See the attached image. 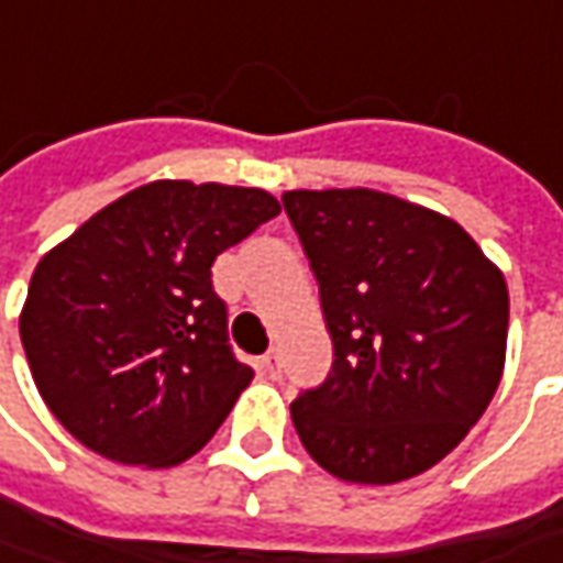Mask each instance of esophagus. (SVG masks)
Returning a JSON list of instances; mask_svg holds the SVG:
<instances>
[{
    "mask_svg": "<svg viewBox=\"0 0 563 563\" xmlns=\"http://www.w3.org/2000/svg\"><path fill=\"white\" fill-rule=\"evenodd\" d=\"M280 368H283V365H280V353H277V350H271V353L257 358V372H261L264 378L277 380V378H280Z\"/></svg>",
    "mask_w": 563,
    "mask_h": 563,
    "instance_id": "esophagus-1",
    "label": "esophagus"
}]
</instances>
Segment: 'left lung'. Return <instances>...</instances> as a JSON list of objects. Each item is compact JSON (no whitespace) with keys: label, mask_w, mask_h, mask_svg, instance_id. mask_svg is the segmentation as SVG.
Returning <instances> with one entry per match:
<instances>
[{"label":"left lung","mask_w":563,"mask_h":563,"mask_svg":"<svg viewBox=\"0 0 563 563\" xmlns=\"http://www.w3.org/2000/svg\"><path fill=\"white\" fill-rule=\"evenodd\" d=\"M283 208L321 289L328 380L289 406L330 476L394 485L441 463L488 409L507 283L456 220L375 188H296Z\"/></svg>","instance_id":"8db88e82"}]
</instances>
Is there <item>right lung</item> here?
<instances>
[{
    "label": "right lung",
    "instance_id": "right-lung-1",
    "mask_svg": "<svg viewBox=\"0 0 563 563\" xmlns=\"http://www.w3.org/2000/svg\"><path fill=\"white\" fill-rule=\"evenodd\" d=\"M277 213L264 188L157 179L40 257L18 328L71 438L147 470L208 444L255 378L230 350L210 264Z\"/></svg>",
    "mask_w": 563,
    "mask_h": 563
}]
</instances>
